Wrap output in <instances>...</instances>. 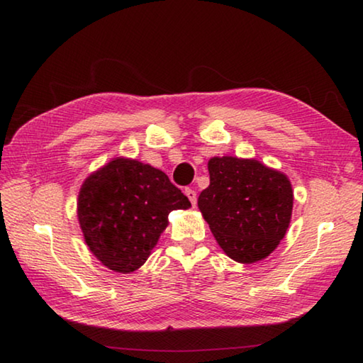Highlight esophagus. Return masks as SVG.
<instances>
[{"label": "esophagus", "instance_id": "1", "mask_svg": "<svg viewBox=\"0 0 363 363\" xmlns=\"http://www.w3.org/2000/svg\"><path fill=\"white\" fill-rule=\"evenodd\" d=\"M186 195H187V199L190 200V203H192V206H195L196 205V192H195V190L187 187L186 189Z\"/></svg>", "mask_w": 363, "mask_h": 363}]
</instances>
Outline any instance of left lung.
I'll return each mask as SVG.
<instances>
[{
    "mask_svg": "<svg viewBox=\"0 0 363 363\" xmlns=\"http://www.w3.org/2000/svg\"><path fill=\"white\" fill-rule=\"evenodd\" d=\"M210 186L199 208L219 247L233 261L251 264L277 248L290 225L293 190L285 174L257 160L214 157Z\"/></svg>",
    "mask_w": 363,
    "mask_h": 363,
    "instance_id": "1",
    "label": "left lung"
}]
</instances>
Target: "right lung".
I'll use <instances>...</instances> for the list:
<instances>
[{
	"label": "right lung",
	"instance_id": "1",
	"mask_svg": "<svg viewBox=\"0 0 363 363\" xmlns=\"http://www.w3.org/2000/svg\"><path fill=\"white\" fill-rule=\"evenodd\" d=\"M190 201L169 177L138 160L115 158L83 182L78 219L89 250L104 266L128 274L150 256L168 214Z\"/></svg>",
	"mask_w": 363,
	"mask_h": 363
}]
</instances>
